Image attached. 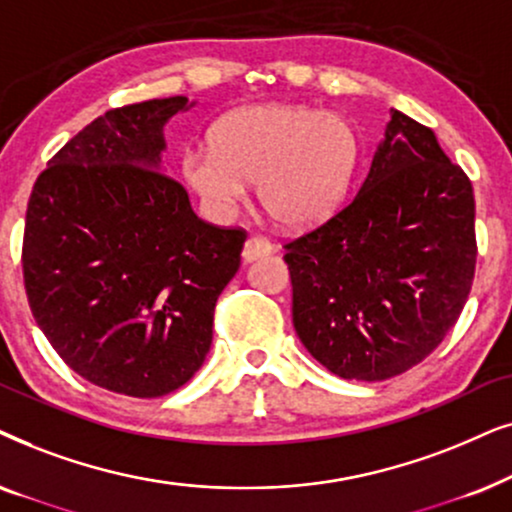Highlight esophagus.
<instances>
[{
    "label": "esophagus",
    "mask_w": 512,
    "mask_h": 512,
    "mask_svg": "<svg viewBox=\"0 0 512 512\" xmlns=\"http://www.w3.org/2000/svg\"><path fill=\"white\" fill-rule=\"evenodd\" d=\"M271 250H274V245H271L269 238H264L260 234H252L243 245V260L252 262V260H257V257L269 255Z\"/></svg>",
    "instance_id": "34e87169"
}]
</instances>
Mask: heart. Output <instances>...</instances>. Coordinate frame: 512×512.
<instances>
[{
	"label": "heart",
	"instance_id": "heart-1",
	"mask_svg": "<svg viewBox=\"0 0 512 512\" xmlns=\"http://www.w3.org/2000/svg\"><path fill=\"white\" fill-rule=\"evenodd\" d=\"M358 159L351 124L295 105H257L215 128V147L187 149L182 173L217 215H229L257 182L278 224L306 229L335 213Z\"/></svg>",
	"mask_w": 512,
	"mask_h": 512
}]
</instances>
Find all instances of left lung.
Listing matches in <instances>:
<instances>
[{"instance_id":"8db88e82","label":"left lung","mask_w":512,"mask_h":512,"mask_svg":"<svg viewBox=\"0 0 512 512\" xmlns=\"http://www.w3.org/2000/svg\"><path fill=\"white\" fill-rule=\"evenodd\" d=\"M283 248L306 351L342 379L398 377L438 349L468 299L473 185L431 128L393 109L358 194Z\"/></svg>"}]
</instances>
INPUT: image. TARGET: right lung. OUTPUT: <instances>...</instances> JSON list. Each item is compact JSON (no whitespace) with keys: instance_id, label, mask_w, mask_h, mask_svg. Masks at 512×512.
<instances>
[{"instance_id":"obj_1","label":"right lung","mask_w":512,"mask_h":512,"mask_svg":"<svg viewBox=\"0 0 512 512\" xmlns=\"http://www.w3.org/2000/svg\"><path fill=\"white\" fill-rule=\"evenodd\" d=\"M185 95L114 107L53 154L23 234L32 316L65 365L131 398L185 386L213 342L220 292L248 234L194 215L159 170Z\"/></svg>"}]
</instances>
